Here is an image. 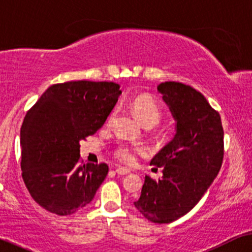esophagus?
<instances>
[{"mask_svg":"<svg viewBox=\"0 0 252 252\" xmlns=\"http://www.w3.org/2000/svg\"><path fill=\"white\" fill-rule=\"evenodd\" d=\"M115 173L117 174V175H126V174L130 173V170L126 168H123V167H120V168H117L115 170Z\"/></svg>","mask_w":252,"mask_h":252,"instance_id":"34e87169","label":"esophagus"}]
</instances>
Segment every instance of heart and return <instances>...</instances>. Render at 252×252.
<instances>
[{"instance_id":"b5f03b06","label":"heart","mask_w":252,"mask_h":252,"mask_svg":"<svg viewBox=\"0 0 252 252\" xmlns=\"http://www.w3.org/2000/svg\"><path fill=\"white\" fill-rule=\"evenodd\" d=\"M131 109L135 114L139 122L143 124L145 128H153L160 122L161 109L158 103L152 98L147 95H139L132 100ZM114 117V113L109 117V122ZM144 149L142 146L137 145H128V144H121L114 150V157L121 162L131 165L135 162L136 156L139 153H143Z\"/></svg>"}]
</instances>
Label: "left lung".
Segmentation results:
<instances>
[{"label":"left lung","instance_id":"left-lung-1","mask_svg":"<svg viewBox=\"0 0 252 252\" xmlns=\"http://www.w3.org/2000/svg\"><path fill=\"white\" fill-rule=\"evenodd\" d=\"M158 92L176 121V132L151 160V165L162 167V179L145 175L133 205L147 220L169 223L192 210L217 177L223 159V129L219 113L191 86L165 82Z\"/></svg>","mask_w":252,"mask_h":252}]
</instances>
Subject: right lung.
Returning a JSON list of instances; mask_svg holds the SVG:
<instances>
[{
	"label": "right lung",
	"instance_id": "add662e5",
	"mask_svg": "<svg viewBox=\"0 0 252 252\" xmlns=\"http://www.w3.org/2000/svg\"><path fill=\"white\" fill-rule=\"evenodd\" d=\"M121 93L113 82L55 84L26 113L22 176L32 198L48 212L70 216L94 198L108 166L80 163L79 142L101 128Z\"/></svg>",
	"mask_w": 252,
	"mask_h": 252
}]
</instances>
